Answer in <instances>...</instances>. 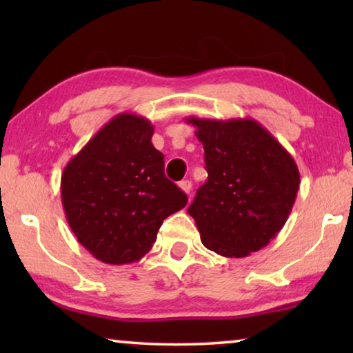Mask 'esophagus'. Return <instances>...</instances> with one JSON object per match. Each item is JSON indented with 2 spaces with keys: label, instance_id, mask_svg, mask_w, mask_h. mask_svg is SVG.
Returning <instances> with one entry per match:
<instances>
[{
  "label": "esophagus",
  "instance_id": "esophagus-1",
  "mask_svg": "<svg viewBox=\"0 0 353 353\" xmlns=\"http://www.w3.org/2000/svg\"><path fill=\"white\" fill-rule=\"evenodd\" d=\"M178 186H180L181 190L186 192V194H190V191H191V188H192V183L190 180H183V181L178 183Z\"/></svg>",
  "mask_w": 353,
  "mask_h": 353
}]
</instances>
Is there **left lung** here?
<instances>
[{
    "label": "left lung",
    "mask_w": 353,
    "mask_h": 353,
    "mask_svg": "<svg viewBox=\"0 0 353 353\" xmlns=\"http://www.w3.org/2000/svg\"><path fill=\"white\" fill-rule=\"evenodd\" d=\"M204 146L205 185L188 209L209 250L248 257L286 223L301 183L297 163L254 119L188 117Z\"/></svg>",
    "instance_id": "left-lung-1"
}]
</instances>
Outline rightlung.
<instances>
[{
	"label": "right lung",
	"mask_w": 353,
	"mask_h": 353,
	"mask_svg": "<svg viewBox=\"0 0 353 353\" xmlns=\"http://www.w3.org/2000/svg\"><path fill=\"white\" fill-rule=\"evenodd\" d=\"M148 119L122 112L110 119L61 176L67 223L94 259L109 265L138 262L168 215L188 197L163 173Z\"/></svg>",
	"instance_id": "right-lung-1"
}]
</instances>
